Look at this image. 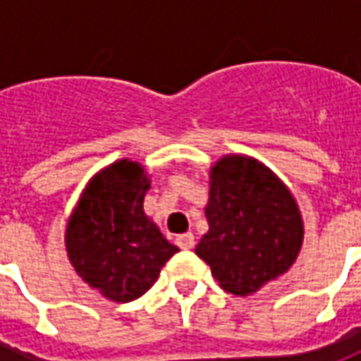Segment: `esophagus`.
I'll list each match as a JSON object with an SVG mask.
<instances>
[{
    "instance_id": "34e87169",
    "label": "esophagus",
    "mask_w": 361,
    "mask_h": 361,
    "mask_svg": "<svg viewBox=\"0 0 361 361\" xmlns=\"http://www.w3.org/2000/svg\"><path fill=\"white\" fill-rule=\"evenodd\" d=\"M176 242L180 245L181 250H193V245H195V235L188 232V234H181L176 238Z\"/></svg>"
}]
</instances>
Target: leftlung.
I'll return each instance as SVG.
<instances>
[{"label": "left lung", "instance_id": "left-lung-1", "mask_svg": "<svg viewBox=\"0 0 361 361\" xmlns=\"http://www.w3.org/2000/svg\"><path fill=\"white\" fill-rule=\"evenodd\" d=\"M209 232L195 253L226 292L247 295L292 267L303 242L298 204L265 166L224 157L211 170Z\"/></svg>", "mask_w": 361, "mask_h": 361}]
</instances>
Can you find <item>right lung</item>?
Returning a JSON list of instances; mask_svg holds the SVG:
<instances>
[{
	"label": "right lung",
	"mask_w": 361,
	"mask_h": 361,
	"mask_svg": "<svg viewBox=\"0 0 361 361\" xmlns=\"http://www.w3.org/2000/svg\"><path fill=\"white\" fill-rule=\"evenodd\" d=\"M149 180L131 160L90 181L69 219L66 245L75 271L114 302H133L154 282L178 247L142 212Z\"/></svg>",
	"instance_id": "1"
}]
</instances>
